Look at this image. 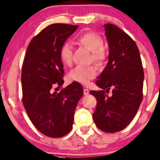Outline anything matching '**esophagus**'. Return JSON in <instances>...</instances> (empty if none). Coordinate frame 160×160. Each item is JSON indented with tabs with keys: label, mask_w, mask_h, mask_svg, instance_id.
<instances>
[{
	"label": "esophagus",
	"mask_w": 160,
	"mask_h": 160,
	"mask_svg": "<svg viewBox=\"0 0 160 160\" xmlns=\"http://www.w3.org/2000/svg\"><path fill=\"white\" fill-rule=\"evenodd\" d=\"M89 92H90V91H89V90H88V89H84V95H88Z\"/></svg>",
	"instance_id": "34e87169"
}]
</instances>
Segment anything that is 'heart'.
<instances>
[{"label": "heart", "instance_id": "b5f03b06", "mask_svg": "<svg viewBox=\"0 0 160 160\" xmlns=\"http://www.w3.org/2000/svg\"><path fill=\"white\" fill-rule=\"evenodd\" d=\"M77 42L92 53L91 59L98 65L102 64L106 57V53L103 49V41L100 35L94 32H87L80 35L76 39ZM60 59L64 65L69 66L72 63V49L70 43L65 42L60 49ZM96 76V70L94 67H77L69 74V78L72 82L87 85Z\"/></svg>", "mask_w": 160, "mask_h": 160}]
</instances>
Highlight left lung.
Instances as JSON below:
<instances>
[{"mask_svg": "<svg viewBox=\"0 0 160 160\" xmlns=\"http://www.w3.org/2000/svg\"><path fill=\"white\" fill-rule=\"evenodd\" d=\"M109 45V61L95 84L101 90H91L97 100L92 115L97 127L114 133L133 120L142 99L144 72L136 43L115 25L104 26ZM113 90L111 97L106 94Z\"/></svg>", "mask_w": 160, "mask_h": 160, "instance_id": "obj_1", "label": "left lung"}]
</instances>
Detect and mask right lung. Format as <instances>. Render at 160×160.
<instances>
[{
	"label": "right lung",
	"mask_w": 160,
	"mask_h": 160,
	"mask_svg": "<svg viewBox=\"0 0 160 160\" xmlns=\"http://www.w3.org/2000/svg\"><path fill=\"white\" fill-rule=\"evenodd\" d=\"M77 26L50 25L31 41L22 68V103L37 129L45 136L62 138L71 131L83 88L74 82L59 92L65 71L60 49ZM56 88V89H57Z\"/></svg>",
	"instance_id": "add662e5"
}]
</instances>
